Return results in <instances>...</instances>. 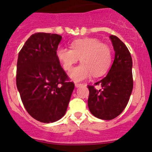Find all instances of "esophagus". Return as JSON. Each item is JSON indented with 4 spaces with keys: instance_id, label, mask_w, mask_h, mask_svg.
<instances>
[{
    "instance_id": "1",
    "label": "esophagus",
    "mask_w": 152,
    "mask_h": 152,
    "mask_svg": "<svg viewBox=\"0 0 152 152\" xmlns=\"http://www.w3.org/2000/svg\"><path fill=\"white\" fill-rule=\"evenodd\" d=\"M81 83H75V86H76V88H78V87L81 86Z\"/></svg>"
}]
</instances>
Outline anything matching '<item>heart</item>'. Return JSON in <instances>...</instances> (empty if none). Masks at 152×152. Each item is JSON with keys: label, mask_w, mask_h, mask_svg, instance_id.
<instances>
[{"label": "heart", "mask_w": 152, "mask_h": 152, "mask_svg": "<svg viewBox=\"0 0 152 152\" xmlns=\"http://www.w3.org/2000/svg\"><path fill=\"white\" fill-rule=\"evenodd\" d=\"M71 46V49L59 46L56 50V56L66 71L71 70L80 58L82 64L69 73V77L73 81H84L93 74L101 76L109 69L111 52L107 46L97 39H78L73 41Z\"/></svg>", "instance_id": "1"}]
</instances>
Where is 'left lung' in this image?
<instances>
[{
    "label": "left lung",
    "mask_w": 152,
    "mask_h": 152,
    "mask_svg": "<svg viewBox=\"0 0 152 152\" xmlns=\"http://www.w3.org/2000/svg\"><path fill=\"white\" fill-rule=\"evenodd\" d=\"M115 56L108 74L94 85L101 86L96 90L88 85L89 96L88 106L96 117L111 120L118 116L125 109L133 89L132 58L126 45L116 36H109Z\"/></svg>",
    "instance_id": "8db88e82"
}]
</instances>
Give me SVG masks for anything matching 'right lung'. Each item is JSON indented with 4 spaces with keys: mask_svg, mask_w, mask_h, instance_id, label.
<instances>
[{
    "mask_svg": "<svg viewBox=\"0 0 152 152\" xmlns=\"http://www.w3.org/2000/svg\"><path fill=\"white\" fill-rule=\"evenodd\" d=\"M61 39L58 34L37 33L18 53L17 88L28 113L43 123L55 122L65 115L74 89L56 56Z\"/></svg>",
    "mask_w": 152,
    "mask_h": 152,
    "instance_id": "right-lung-1",
    "label": "right lung"
}]
</instances>
